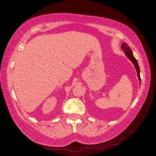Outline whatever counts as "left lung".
<instances>
[{"label": "left lung", "instance_id": "left-lung-1", "mask_svg": "<svg viewBox=\"0 0 156 156\" xmlns=\"http://www.w3.org/2000/svg\"><path fill=\"white\" fill-rule=\"evenodd\" d=\"M121 48V49H122V50L123 51V52H124V54L126 55V56L128 57V59H129V60L131 61L132 63H133V65H134V67H135V69L136 70V72H137V76H138V80L140 81L139 66H138L137 60H136V58L133 56V52H132L131 49L130 48V47L129 45H128V44L125 43V42L122 43Z\"/></svg>", "mask_w": 156, "mask_h": 156}]
</instances>
